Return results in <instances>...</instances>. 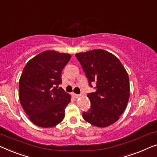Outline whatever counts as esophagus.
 I'll return each instance as SVG.
<instances>
[{
    "instance_id": "1",
    "label": "esophagus",
    "mask_w": 157,
    "mask_h": 157,
    "mask_svg": "<svg viewBox=\"0 0 157 157\" xmlns=\"http://www.w3.org/2000/svg\"><path fill=\"white\" fill-rule=\"evenodd\" d=\"M72 95H73V96H74V98H79L81 96V94H74V93H73Z\"/></svg>"
}]
</instances>
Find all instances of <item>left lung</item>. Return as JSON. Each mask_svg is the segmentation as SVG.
Returning <instances> with one entry per match:
<instances>
[{"instance_id":"left-lung-1","label":"left lung","mask_w":157,"mask_h":157,"mask_svg":"<svg viewBox=\"0 0 157 157\" xmlns=\"http://www.w3.org/2000/svg\"><path fill=\"white\" fill-rule=\"evenodd\" d=\"M89 81L96 91L87 94L91 107L83 118L91 125L106 127L115 123L127 106L129 78L119 59L102 49L76 54Z\"/></svg>"}]
</instances>
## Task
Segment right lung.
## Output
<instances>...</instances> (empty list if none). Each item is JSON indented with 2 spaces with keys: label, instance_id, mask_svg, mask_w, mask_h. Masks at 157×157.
Masks as SVG:
<instances>
[{
  "label": "right lung",
  "instance_id": "right-lung-1",
  "mask_svg": "<svg viewBox=\"0 0 157 157\" xmlns=\"http://www.w3.org/2000/svg\"><path fill=\"white\" fill-rule=\"evenodd\" d=\"M71 56L45 51L26 63L19 81V99L29 119L36 126L48 128L65 117L71 96L59 86L61 72Z\"/></svg>",
  "mask_w": 157,
  "mask_h": 157
}]
</instances>
